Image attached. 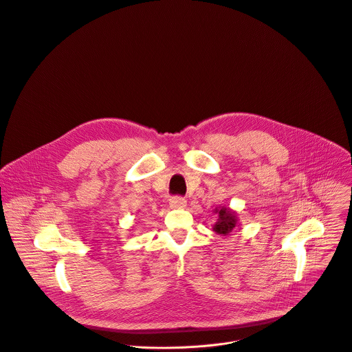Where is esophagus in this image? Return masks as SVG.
<instances>
[{"label":"esophagus","instance_id":"esophagus-1","mask_svg":"<svg viewBox=\"0 0 352 352\" xmlns=\"http://www.w3.org/2000/svg\"><path fill=\"white\" fill-rule=\"evenodd\" d=\"M170 207L171 208H184V207H186V200L181 196H174L170 199Z\"/></svg>","mask_w":352,"mask_h":352}]
</instances>
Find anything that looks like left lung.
<instances>
[{"label":"left lung","instance_id":"8db88e82","mask_svg":"<svg viewBox=\"0 0 352 352\" xmlns=\"http://www.w3.org/2000/svg\"><path fill=\"white\" fill-rule=\"evenodd\" d=\"M219 212V220L217 223L213 226V231H216L217 234L221 235H227L228 232L232 231V228L236 224V219L235 214L231 211H228L227 208H221Z\"/></svg>","mask_w":352,"mask_h":352}]
</instances>
